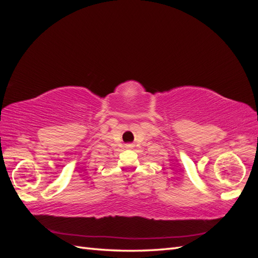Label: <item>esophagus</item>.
Listing matches in <instances>:
<instances>
[{
    "label": "esophagus",
    "mask_w": 258,
    "mask_h": 258,
    "mask_svg": "<svg viewBox=\"0 0 258 258\" xmlns=\"http://www.w3.org/2000/svg\"><path fill=\"white\" fill-rule=\"evenodd\" d=\"M128 146H130V145H128Z\"/></svg>",
    "instance_id": "obj_1"
}]
</instances>
